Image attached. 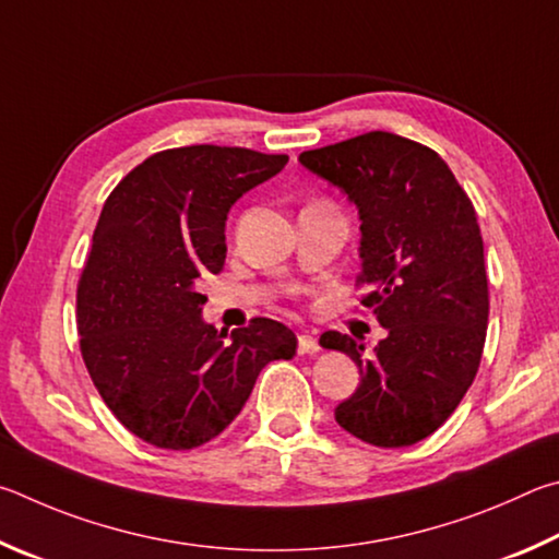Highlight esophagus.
<instances>
[{
    "label": "esophagus",
    "mask_w": 559,
    "mask_h": 559,
    "mask_svg": "<svg viewBox=\"0 0 559 559\" xmlns=\"http://www.w3.org/2000/svg\"><path fill=\"white\" fill-rule=\"evenodd\" d=\"M297 346H299V354H317L319 341H317V336H311L305 331V334L297 336Z\"/></svg>",
    "instance_id": "1"
}]
</instances>
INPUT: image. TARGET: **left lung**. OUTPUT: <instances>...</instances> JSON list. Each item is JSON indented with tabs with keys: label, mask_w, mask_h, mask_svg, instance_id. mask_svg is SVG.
I'll return each mask as SVG.
<instances>
[{
	"label": "left lung",
	"mask_w": 559,
	"mask_h": 559,
	"mask_svg": "<svg viewBox=\"0 0 559 559\" xmlns=\"http://www.w3.org/2000/svg\"><path fill=\"white\" fill-rule=\"evenodd\" d=\"M299 162L356 203L360 305L388 329L373 354L338 331L321 334V346L360 370L336 423L373 447L417 444L447 423L481 364L488 280L474 203L442 156L393 132L301 152Z\"/></svg>",
	"instance_id": "obj_1"
}]
</instances>
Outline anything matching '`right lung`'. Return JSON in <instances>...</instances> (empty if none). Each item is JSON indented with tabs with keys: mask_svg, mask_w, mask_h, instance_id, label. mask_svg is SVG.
Masks as SVG:
<instances>
[{
	"mask_svg": "<svg viewBox=\"0 0 559 559\" xmlns=\"http://www.w3.org/2000/svg\"><path fill=\"white\" fill-rule=\"evenodd\" d=\"M287 154L193 144L152 154L107 195L78 280L81 354L97 393L134 437L193 449L228 427L270 360L297 354L280 321L230 338L201 319L195 285L225 262V221Z\"/></svg>",
	"mask_w": 559,
	"mask_h": 559,
	"instance_id": "right-lung-1",
	"label": "right lung"
}]
</instances>
